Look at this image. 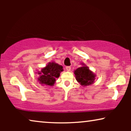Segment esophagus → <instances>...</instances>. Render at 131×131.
<instances>
[{
  "label": "esophagus",
  "mask_w": 131,
  "mask_h": 131,
  "mask_svg": "<svg viewBox=\"0 0 131 131\" xmlns=\"http://www.w3.org/2000/svg\"><path fill=\"white\" fill-rule=\"evenodd\" d=\"M66 70H67V71H70L71 70V67H70V66H67V67H66Z\"/></svg>",
  "instance_id": "1"
}]
</instances>
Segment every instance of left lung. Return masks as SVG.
<instances>
[{"instance_id":"left-lung-1","label":"left lung","mask_w":131,"mask_h":131,"mask_svg":"<svg viewBox=\"0 0 131 131\" xmlns=\"http://www.w3.org/2000/svg\"><path fill=\"white\" fill-rule=\"evenodd\" d=\"M81 65L82 67L78 68L74 71L76 80L84 87L92 85L95 82L96 74L85 64L81 63Z\"/></svg>"}]
</instances>
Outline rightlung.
<instances>
[{"label": "right lung", "instance_id": "right-lung-1", "mask_svg": "<svg viewBox=\"0 0 131 131\" xmlns=\"http://www.w3.org/2000/svg\"><path fill=\"white\" fill-rule=\"evenodd\" d=\"M62 66L55 62H49L45 67L38 71L36 73L39 74L37 78L39 83L42 85L52 86L54 85L57 78L60 76L61 72L63 71Z\"/></svg>", "mask_w": 131, "mask_h": 131}]
</instances>
